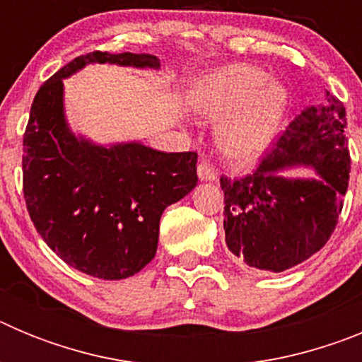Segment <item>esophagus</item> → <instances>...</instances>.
I'll return each instance as SVG.
<instances>
[{"label": "esophagus", "instance_id": "1", "mask_svg": "<svg viewBox=\"0 0 362 362\" xmlns=\"http://www.w3.org/2000/svg\"><path fill=\"white\" fill-rule=\"evenodd\" d=\"M197 175H199L201 181H216L217 179V175H216V172H214L212 166L204 161H201L199 165H197Z\"/></svg>", "mask_w": 362, "mask_h": 362}]
</instances>
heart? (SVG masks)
I'll return each mask as SVG.
<instances>
[{
  "instance_id": "1",
  "label": "heart",
  "mask_w": 362,
  "mask_h": 362,
  "mask_svg": "<svg viewBox=\"0 0 362 362\" xmlns=\"http://www.w3.org/2000/svg\"><path fill=\"white\" fill-rule=\"evenodd\" d=\"M188 107L203 119L217 121L216 143L225 158L248 165L274 143L290 108V90L279 79L248 63L204 74L188 92Z\"/></svg>"
}]
</instances>
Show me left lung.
<instances>
[{"mask_svg":"<svg viewBox=\"0 0 362 362\" xmlns=\"http://www.w3.org/2000/svg\"><path fill=\"white\" fill-rule=\"evenodd\" d=\"M290 123L252 174L221 177L225 241L246 267L284 272L319 252L334 233L350 179L344 136L346 110L326 90ZM310 165L317 178H284L280 172Z\"/></svg>","mask_w":362,"mask_h":362,"instance_id":"8db88e82","label":"left lung"}]
</instances>
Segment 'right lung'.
I'll return each mask as SVG.
<instances>
[{"mask_svg": "<svg viewBox=\"0 0 362 362\" xmlns=\"http://www.w3.org/2000/svg\"><path fill=\"white\" fill-rule=\"evenodd\" d=\"M90 63L159 69L152 54L90 52L37 90L23 136V194L43 241L92 277L127 279L156 255L159 221L197 185L196 152H159L139 141L98 145L70 130L63 79Z\"/></svg>", "mask_w": 362, "mask_h": 362, "instance_id": "1", "label": "right lung"}]
</instances>
